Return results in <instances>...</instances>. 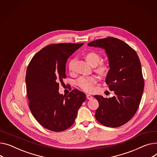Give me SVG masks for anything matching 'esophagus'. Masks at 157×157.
I'll use <instances>...</instances> for the list:
<instances>
[{
  "label": "esophagus",
  "instance_id": "esophagus-1",
  "mask_svg": "<svg viewBox=\"0 0 157 157\" xmlns=\"http://www.w3.org/2000/svg\"><path fill=\"white\" fill-rule=\"evenodd\" d=\"M86 98L88 99V100H91L93 98V97L91 95H89V94H87L86 95Z\"/></svg>",
  "mask_w": 157,
  "mask_h": 157
}]
</instances>
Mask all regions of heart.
Listing matches in <instances>:
<instances>
[{
  "mask_svg": "<svg viewBox=\"0 0 157 157\" xmlns=\"http://www.w3.org/2000/svg\"><path fill=\"white\" fill-rule=\"evenodd\" d=\"M86 60L89 62L92 66H97L101 62V57L95 52H89L85 56ZM76 61V58L71 59L69 62V70L71 72L74 69V64ZM97 71L100 72V74H104L107 71V67L106 65L103 64H100L97 68ZM97 79L94 76H81L78 78L77 81V84L80 88L86 92H92L95 88V83L97 82Z\"/></svg>",
  "mask_w": 157,
  "mask_h": 157,
  "instance_id": "obj_1",
  "label": "heart"
}]
</instances>
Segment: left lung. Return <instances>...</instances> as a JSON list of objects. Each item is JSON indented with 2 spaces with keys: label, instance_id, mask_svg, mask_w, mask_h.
<instances>
[{
  "label": "left lung",
  "instance_id": "1",
  "mask_svg": "<svg viewBox=\"0 0 157 157\" xmlns=\"http://www.w3.org/2000/svg\"><path fill=\"white\" fill-rule=\"evenodd\" d=\"M90 47L105 50L110 69L105 82L114 96L109 98L95 95L99 103L95 118L103 126L117 128L132 118L144 90L141 62L136 51L123 41L113 37L94 40Z\"/></svg>",
  "mask_w": 157,
  "mask_h": 157
}]
</instances>
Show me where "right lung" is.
I'll return each instance as SVG.
<instances>
[{"mask_svg":"<svg viewBox=\"0 0 157 157\" xmlns=\"http://www.w3.org/2000/svg\"><path fill=\"white\" fill-rule=\"evenodd\" d=\"M83 44L48 45L35 55L28 66L25 80L29 108L48 130L60 132L69 128L86 100L85 94L77 89L67 95L59 93V83L66 78L67 60Z\"/></svg>","mask_w":157,"mask_h":157,"instance_id":"add662e5","label":"right lung"}]
</instances>
